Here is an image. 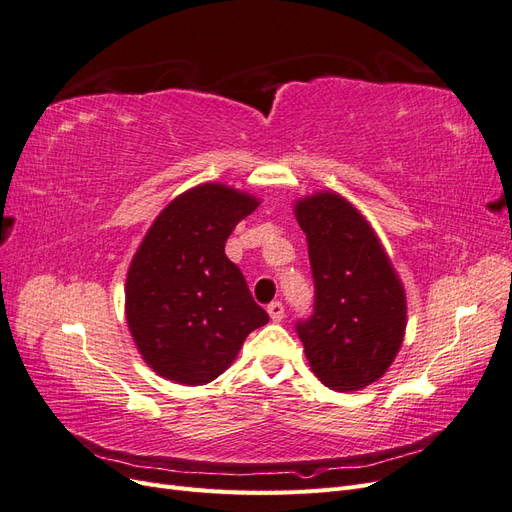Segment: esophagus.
<instances>
[{
  "label": "esophagus",
  "instance_id": "34e87169",
  "mask_svg": "<svg viewBox=\"0 0 512 512\" xmlns=\"http://www.w3.org/2000/svg\"><path fill=\"white\" fill-rule=\"evenodd\" d=\"M267 312H269L273 322H280L284 318V305H282V301H271L269 307H267Z\"/></svg>",
  "mask_w": 512,
  "mask_h": 512
}]
</instances>
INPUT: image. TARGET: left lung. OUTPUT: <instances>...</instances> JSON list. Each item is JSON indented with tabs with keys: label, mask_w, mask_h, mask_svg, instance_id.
<instances>
[{
	"label": "left lung",
	"mask_w": 512,
	"mask_h": 512,
	"mask_svg": "<svg viewBox=\"0 0 512 512\" xmlns=\"http://www.w3.org/2000/svg\"><path fill=\"white\" fill-rule=\"evenodd\" d=\"M314 280V312L297 320L314 374L333 391L376 382L399 352L406 294L374 230L337 194L297 205Z\"/></svg>",
	"instance_id": "obj_1"
}]
</instances>
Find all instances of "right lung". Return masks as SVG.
I'll list each match as a JSON object with an SVG mask.
<instances>
[{
	"label": "right lung",
	"mask_w": 512,
	"mask_h": 512,
	"mask_svg": "<svg viewBox=\"0 0 512 512\" xmlns=\"http://www.w3.org/2000/svg\"><path fill=\"white\" fill-rule=\"evenodd\" d=\"M256 198L205 183L175 198L132 260L126 318L143 359L179 384H205L235 361L243 339L269 322L241 269L224 254Z\"/></svg>",
	"instance_id": "obj_1"
}]
</instances>
